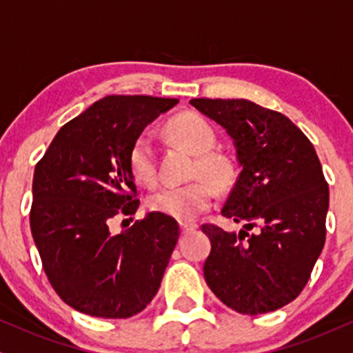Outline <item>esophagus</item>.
<instances>
[{
	"label": "esophagus",
	"mask_w": 353,
	"mask_h": 353,
	"mask_svg": "<svg viewBox=\"0 0 353 353\" xmlns=\"http://www.w3.org/2000/svg\"><path fill=\"white\" fill-rule=\"evenodd\" d=\"M199 225L197 223H181V231L182 233H189V231L197 230Z\"/></svg>",
	"instance_id": "1"
}]
</instances>
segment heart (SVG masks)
Listing matches in <instances>:
<instances>
[{
	"instance_id": "b5f03b06",
	"label": "heart",
	"mask_w": 353,
	"mask_h": 353,
	"mask_svg": "<svg viewBox=\"0 0 353 353\" xmlns=\"http://www.w3.org/2000/svg\"><path fill=\"white\" fill-rule=\"evenodd\" d=\"M168 132L177 143L197 156L194 164V176L207 177L221 189L233 182V163L226 156L213 153L216 135L207 120L194 114L177 115L168 123ZM128 168L140 184L153 185L158 179L156 146L148 132L140 133L132 143L128 151ZM208 181L199 179L185 185L159 187L150 195L146 203L151 212L189 223L213 202L215 190Z\"/></svg>"
}]
</instances>
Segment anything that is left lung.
Masks as SVG:
<instances>
[{
    "instance_id": "8db88e82",
    "label": "left lung",
    "mask_w": 353,
    "mask_h": 353,
    "mask_svg": "<svg viewBox=\"0 0 353 353\" xmlns=\"http://www.w3.org/2000/svg\"><path fill=\"white\" fill-rule=\"evenodd\" d=\"M190 104L228 132L243 168L221 215L246 230L202 225L212 243L205 280L241 314L279 310L303 292L324 248L329 187L314 146L288 117L251 101Z\"/></svg>"
}]
</instances>
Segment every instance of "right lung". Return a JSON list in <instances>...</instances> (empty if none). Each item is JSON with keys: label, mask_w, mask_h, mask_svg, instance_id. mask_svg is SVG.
Instances as JSON below:
<instances>
[{"label": "right lung", "mask_w": 353, "mask_h": 353, "mask_svg": "<svg viewBox=\"0 0 353 353\" xmlns=\"http://www.w3.org/2000/svg\"><path fill=\"white\" fill-rule=\"evenodd\" d=\"M177 102L102 97L65 123L35 164L30 231L48 282L79 313L132 318L158 293L177 221L151 212L123 233L110 225L117 216L132 220L140 205L128 168L132 143Z\"/></svg>", "instance_id": "obj_1"}]
</instances>
